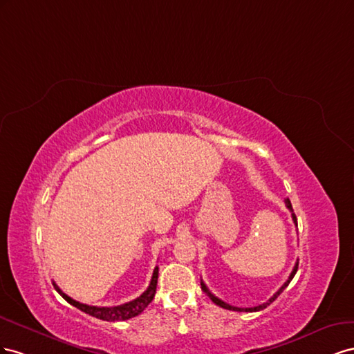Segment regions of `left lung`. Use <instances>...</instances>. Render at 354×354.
I'll use <instances>...</instances> for the list:
<instances>
[{
	"label": "left lung",
	"mask_w": 354,
	"mask_h": 354,
	"mask_svg": "<svg viewBox=\"0 0 354 354\" xmlns=\"http://www.w3.org/2000/svg\"><path fill=\"white\" fill-rule=\"evenodd\" d=\"M285 205H286V207L290 210V215H292V219H294V224L297 225V216H295V214H294V209H292V205H290V200L289 198H286L285 200ZM297 270H298V262L295 264V267H294V270H292V272H290V276H289V279L285 281L283 283V286H281L274 295H272L267 302H264V304H261V306H257V307H249V308H240V307H233V306H230V304H227V302H224L222 299H219V298H216L214 294H212V292L207 289V286L203 283V280H201V289H203L206 294L210 297V299L215 302L216 306H219V307H222V308H227V310H233V311H259V310H264V308H267L272 301H274L281 292H283L285 289H286V286L290 283V280L294 279V276H295V272H297Z\"/></svg>",
	"instance_id": "left-lung-1"
}]
</instances>
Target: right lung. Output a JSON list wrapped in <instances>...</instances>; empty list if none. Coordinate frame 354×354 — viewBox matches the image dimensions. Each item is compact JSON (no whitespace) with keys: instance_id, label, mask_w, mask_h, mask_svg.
<instances>
[{"instance_id":"right-lung-1","label":"right lung","mask_w":354,"mask_h":354,"mask_svg":"<svg viewBox=\"0 0 354 354\" xmlns=\"http://www.w3.org/2000/svg\"><path fill=\"white\" fill-rule=\"evenodd\" d=\"M157 279H158V267L154 268L153 277H151V281H149V286L142 295L138 297L133 301L126 302V304L115 306V307H96V306L82 304V302H78L71 297H68L66 294H64V292L59 289V286L55 283V281H53V286L59 292V294L62 295V298L69 302L71 306H74L78 310L84 311L86 315H90L96 319L106 320V322H120V320H127V319H132V317L140 315V313H142L148 307V304L154 299V295H156Z\"/></svg>"}]
</instances>
